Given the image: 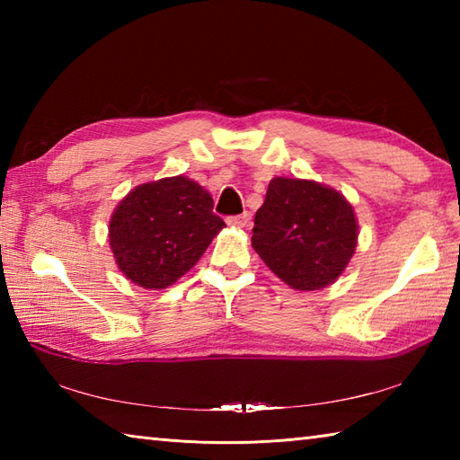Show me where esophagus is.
<instances>
[{
  "mask_svg": "<svg viewBox=\"0 0 460 460\" xmlns=\"http://www.w3.org/2000/svg\"><path fill=\"white\" fill-rule=\"evenodd\" d=\"M227 223L231 227H247L249 223V213H241V215H233V217H227Z\"/></svg>",
  "mask_w": 460,
  "mask_h": 460,
  "instance_id": "1",
  "label": "esophagus"
}]
</instances>
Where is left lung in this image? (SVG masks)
<instances>
[{
	"instance_id": "8db88e82",
	"label": "left lung",
	"mask_w": 460,
	"mask_h": 460,
	"mask_svg": "<svg viewBox=\"0 0 460 460\" xmlns=\"http://www.w3.org/2000/svg\"><path fill=\"white\" fill-rule=\"evenodd\" d=\"M252 249L279 279L296 290H318L346 269L358 225L344 195L316 181L270 180L255 215Z\"/></svg>"
}]
</instances>
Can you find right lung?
Returning <instances> with one entry per match:
<instances>
[{
    "label": "right lung",
    "mask_w": 460,
    "mask_h": 460,
    "mask_svg": "<svg viewBox=\"0 0 460 460\" xmlns=\"http://www.w3.org/2000/svg\"><path fill=\"white\" fill-rule=\"evenodd\" d=\"M225 227L201 185L178 175L132 190L111 219L120 270L144 288H165L201 259Z\"/></svg>",
    "instance_id": "right-lung-1"
}]
</instances>
